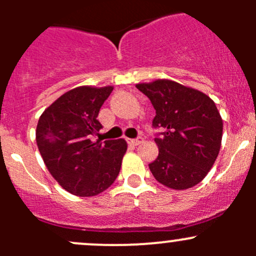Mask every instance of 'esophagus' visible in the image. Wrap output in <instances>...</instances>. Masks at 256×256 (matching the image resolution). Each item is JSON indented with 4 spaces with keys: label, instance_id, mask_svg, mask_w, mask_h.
Returning a JSON list of instances; mask_svg holds the SVG:
<instances>
[{
    "label": "esophagus",
    "instance_id": "34e87169",
    "mask_svg": "<svg viewBox=\"0 0 256 256\" xmlns=\"http://www.w3.org/2000/svg\"><path fill=\"white\" fill-rule=\"evenodd\" d=\"M142 141H144L142 138H130L128 142L130 144H132V146H138V144H142Z\"/></svg>",
    "mask_w": 256,
    "mask_h": 256
}]
</instances>
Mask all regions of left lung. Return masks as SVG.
<instances>
[{"mask_svg": "<svg viewBox=\"0 0 256 256\" xmlns=\"http://www.w3.org/2000/svg\"><path fill=\"white\" fill-rule=\"evenodd\" d=\"M156 110L152 125L164 130L154 138L158 156L148 164L156 180L171 190L198 184L213 167L222 144L223 120L213 100L170 79L136 84Z\"/></svg>", "mask_w": 256, "mask_h": 256, "instance_id": "1", "label": "left lung"}]
</instances>
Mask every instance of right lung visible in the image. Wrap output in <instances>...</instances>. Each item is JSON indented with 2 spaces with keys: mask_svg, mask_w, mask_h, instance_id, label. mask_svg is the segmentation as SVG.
Returning <instances> with one entry per match:
<instances>
[{
  "mask_svg": "<svg viewBox=\"0 0 256 256\" xmlns=\"http://www.w3.org/2000/svg\"><path fill=\"white\" fill-rule=\"evenodd\" d=\"M114 86H78L64 92L40 115L36 141L49 174L66 190L92 197L112 184L128 150L124 138L94 141L102 128L100 108Z\"/></svg>",
  "mask_w": 256,
  "mask_h": 256,
  "instance_id": "right-lung-1",
  "label": "right lung"
}]
</instances>
